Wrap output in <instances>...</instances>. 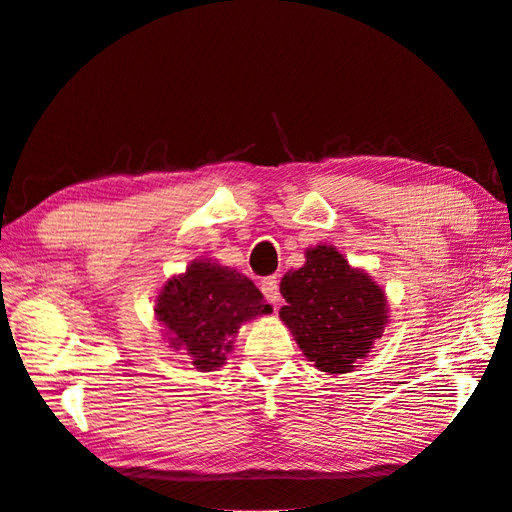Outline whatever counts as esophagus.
Wrapping results in <instances>:
<instances>
[{"label":"esophagus","mask_w":512,"mask_h":512,"mask_svg":"<svg viewBox=\"0 0 512 512\" xmlns=\"http://www.w3.org/2000/svg\"><path fill=\"white\" fill-rule=\"evenodd\" d=\"M260 288H262V294H265L269 303L280 301V277H277V275L265 277V280L260 282Z\"/></svg>","instance_id":"34e87169"}]
</instances>
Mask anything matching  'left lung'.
<instances>
[{
  "label": "left lung",
  "mask_w": 512,
  "mask_h": 512,
  "mask_svg": "<svg viewBox=\"0 0 512 512\" xmlns=\"http://www.w3.org/2000/svg\"><path fill=\"white\" fill-rule=\"evenodd\" d=\"M280 292L282 322L305 359L329 376L361 367L389 324L382 286L327 243L305 250V265L282 277Z\"/></svg>",
  "instance_id": "8db88e82"
}]
</instances>
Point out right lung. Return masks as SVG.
<instances>
[{"label": "right lung", "mask_w": 512, "mask_h": 512, "mask_svg": "<svg viewBox=\"0 0 512 512\" xmlns=\"http://www.w3.org/2000/svg\"><path fill=\"white\" fill-rule=\"evenodd\" d=\"M271 312L250 277L211 258H196L170 277L153 305L168 346L188 354L198 371L226 365L241 324Z\"/></svg>", "instance_id": "obj_1"}]
</instances>
